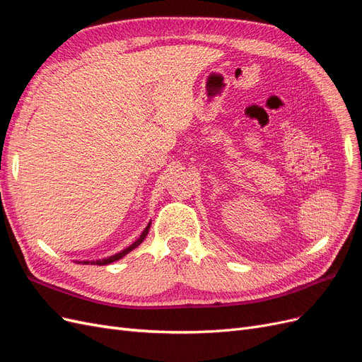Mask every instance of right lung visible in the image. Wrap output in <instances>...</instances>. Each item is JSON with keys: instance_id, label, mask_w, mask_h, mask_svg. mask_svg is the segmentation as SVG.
I'll use <instances>...</instances> for the list:
<instances>
[{"instance_id": "right-lung-1", "label": "right lung", "mask_w": 362, "mask_h": 362, "mask_svg": "<svg viewBox=\"0 0 362 362\" xmlns=\"http://www.w3.org/2000/svg\"><path fill=\"white\" fill-rule=\"evenodd\" d=\"M149 226H151V223H148V226L144 229V233L140 234V237L136 240V242L131 245V246H128V247H125L124 250H120L119 254H115V255H112V257H108V258H104V259H96V261H81L83 264H93V266H105V264H110V262H115V261H117V259H120V258H124L127 254H129L131 250L133 249H136L141 242H144L145 240V237L148 235V233H149ZM80 262V264H81Z\"/></svg>"}]
</instances>
